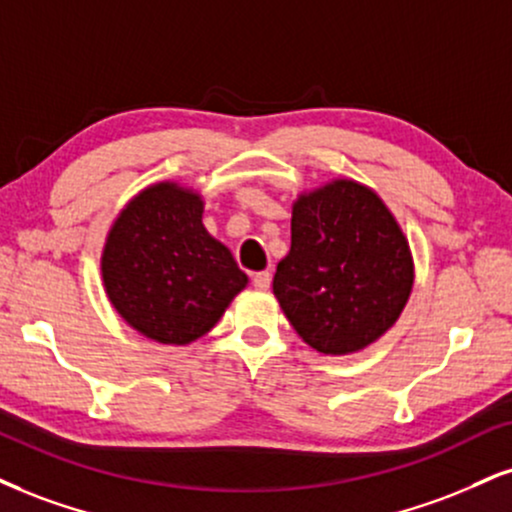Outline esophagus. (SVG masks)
<instances>
[{
  "label": "esophagus",
  "instance_id": "34e87169",
  "mask_svg": "<svg viewBox=\"0 0 512 512\" xmlns=\"http://www.w3.org/2000/svg\"><path fill=\"white\" fill-rule=\"evenodd\" d=\"M269 283H272V274L269 272H260V274L252 276V286H255L257 291H267Z\"/></svg>",
  "mask_w": 512,
  "mask_h": 512
}]
</instances>
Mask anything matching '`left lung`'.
<instances>
[{
	"instance_id": "1",
	"label": "left lung",
	"mask_w": 512,
	"mask_h": 512,
	"mask_svg": "<svg viewBox=\"0 0 512 512\" xmlns=\"http://www.w3.org/2000/svg\"><path fill=\"white\" fill-rule=\"evenodd\" d=\"M412 283L408 238L372 188L334 178L298 195L274 295L307 346L324 355L367 348L398 322Z\"/></svg>"
}]
</instances>
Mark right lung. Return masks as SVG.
I'll list each match as a JSON object with an SVG mask.
<instances>
[{
  "label": "right lung",
  "mask_w": 512,
  "mask_h": 512,
  "mask_svg": "<svg viewBox=\"0 0 512 512\" xmlns=\"http://www.w3.org/2000/svg\"><path fill=\"white\" fill-rule=\"evenodd\" d=\"M202 212L197 190L162 181L128 200L104 240L109 303L150 341H197L248 286L231 250L207 233Z\"/></svg>",
  "instance_id": "right-lung-1"
}]
</instances>
